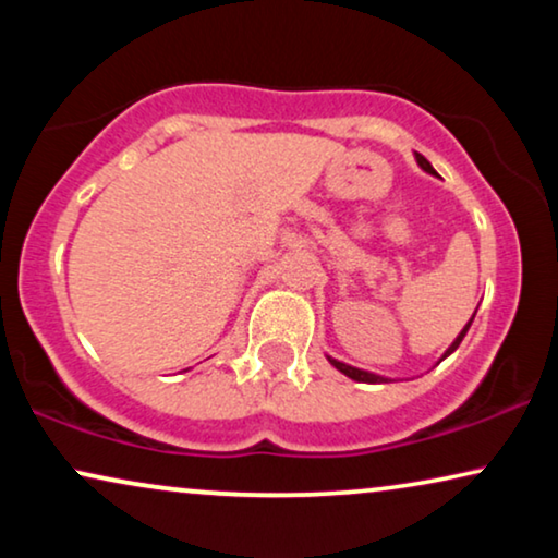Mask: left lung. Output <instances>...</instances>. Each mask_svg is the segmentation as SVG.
Masks as SVG:
<instances>
[{"mask_svg":"<svg viewBox=\"0 0 558 558\" xmlns=\"http://www.w3.org/2000/svg\"><path fill=\"white\" fill-rule=\"evenodd\" d=\"M416 162H418V167H422V170H424V172H429V174H437V170H434V167L429 165V159H426V157H422V155H416ZM472 319H475V315H472ZM472 319H470V323H468V325H464V327H462V332H460V335H457V338H454V342H452V345H449V348L445 350V355H441V361H445V357H447V355H452V353H454V350H457V348H460V342H462V338H464V335H468V330H470ZM327 361H330V363L335 365V368H338L340 373H345V376H348V378H353V380H357V384H388V380H391V378H386V376H376V373H368V371L353 368V365H348V363H342V361H335V357H330V355H327Z\"/></svg>","mask_w":558,"mask_h":558,"instance_id":"1","label":"left lung"}]
</instances>
